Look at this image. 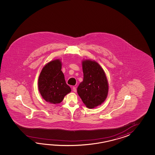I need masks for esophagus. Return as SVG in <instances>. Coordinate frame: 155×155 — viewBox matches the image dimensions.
Instances as JSON below:
<instances>
[{
    "mask_svg": "<svg viewBox=\"0 0 155 155\" xmlns=\"http://www.w3.org/2000/svg\"><path fill=\"white\" fill-rule=\"evenodd\" d=\"M73 90L74 92H76L77 91V90H76V87H75V86H74L73 87Z\"/></svg>",
    "mask_w": 155,
    "mask_h": 155,
    "instance_id": "esophagus-1",
    "label": "esophagus"
}]
</instances>
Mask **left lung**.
<instances>
[{
	"mask_svg": "<svg viewBox=\"0 0 155 155\" xmlns=\"http://www.w3.org/2000/svg\"><path fill=\"white\" fill-rule=\"evenodd\" d=\"M83 81L77 92L82 102L89 109H93L105 101L109 92V84L105 73L95 60L82 61Z\"/></svg>",
	"mask_w": 155,
	"mask_h": 155,
	"instance_id": "obj_1",
	"label": "left lung"
}]
</instances>
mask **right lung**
<instances>
[{"mask_svg":"<svg viewBox=\"0 0 155 155\" xmlns=\"http://www.w3.org/2000/svg\"><path fill=\"white\" fill-rule=\"evenodd\" d=\"M60 59H55L43 67L38 79V89L40 95L46 102L59 104L65 96L71 92V88L66 84L61 70Z\"/></svg>","mask_w":155,"mask_h":155,"instance_id":"obj_1","label":"right lung"}]
</instances>
